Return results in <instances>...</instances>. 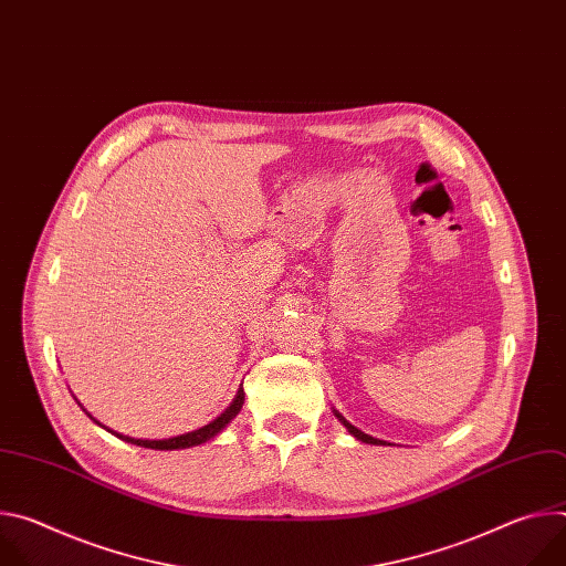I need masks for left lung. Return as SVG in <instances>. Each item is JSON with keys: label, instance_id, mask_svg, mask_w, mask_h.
I'll return each instance as SVG.
<instances>
[{"label": "left lung", "instance_id": "1", "mask_svg": "<svg viewBox=\"0 0 566 566\" xmlns=\"http://www.w3.org/2000/svg\"><path fill=\"white\" fill-rule=\"evenodd\" d=\"M334 415H336V417H338V421H340V423H343V426L349 430V434H354L358 441H363V443H371V446H385V441H380V439H374V437H369V434L360 432L358 428H354V426H352V423H349V421H347V419H345V417H343L338 410H334Z\"/></svg>", "mask_w": 566, "mask_h": 566}]
</instances>
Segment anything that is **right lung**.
I'll use <instances>...</instances> for the list:
<instances>
[{
	"label": "right lung",
	"mask_w": 566,
	"mask_h": 566,
	"mask_svg": "<svg viewBox=\"0 0 566 566\" xmlns=\"http://www.w3.org/2000/svg\"><path fill=\"white\" fill-rule=\"evenodd\" d=\"M75 400H77V398H75ZM77 406H80V402H77ZM241 406H244V389L239 387V391H237V396L232 398L230 406H228L214 421H210L208 426H203V428H199V430H192V432H186V434H179V437H170V439H134V437L114 432V430L105 428L101 421H96L83 406H80V408H83V410L87 412V417H90L94 423H98L101 428H105L107 432H112L114 437H118V439H123V441H127V443H134V446H140V448H151V450H184V448L201 446V443L214 439V437L239 415Z\"/></svg>",
	"instance_id": "obj_1"
}]
</instances>
